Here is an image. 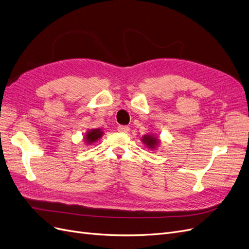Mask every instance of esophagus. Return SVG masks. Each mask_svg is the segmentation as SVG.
Here are the masks:
<instances>
[{
  "instance_id": "obj_1",
  "label": "esophagus",
  "mask_w": 249,
  "mask_h": 249,
  "mask_svg": "<svg viewBox=\"0 0 249 249\" xmlns=\"http://www.w3.org/2000/svg\"><path fill=\"white\" fill-rule=\"evenodd\" d=\"M118 131L119 132H122V133H127L128 131H129V127L120 125V126H118Z\"/></svg>"
}]
</instances>
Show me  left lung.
<instances>
[{
    "instance_id": "left-lung-1",
    "label": "left lung",
    "mask_w": 249,
    "mask_h": 249,
    "mask_svg": "<svg viewBox=\"0 0 249 249\" xmlns=\"http://www.w3.org/2000/svg\"><path fill=\"white\" fill-rule=\"evenodd\" d=\"M142 141V142L145 143V145H146L149 149H151V150L156 149L157 146L159 145V142H160V141H159L157 138H155L154 135H152V134H146V135H143Z\"/></svg>"
}]
</instances>
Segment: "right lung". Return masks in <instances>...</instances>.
<instances>
[{
  "mask_svg": "<svg viewBox=\"0 0 249 249\" xmlns=\"http://www.w3.org/2000/svg\"><path fill=\"white\" fill-rule=\"evenodd\" d=\"M103 135V131H101V129H91L88 131L86 134H85V141L86 142L88 143V145H91V143L97 142L101 136Z\"/></svg>",
  "mask_w": 249,
  "mask_h": 249,
  "instance_id": "1",
  "label": "right lung"
}]
</instances>
